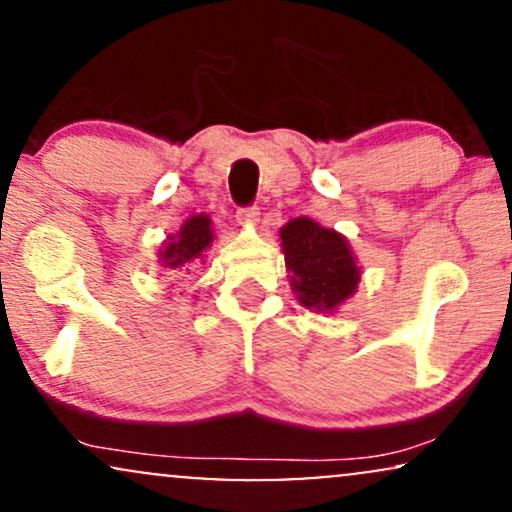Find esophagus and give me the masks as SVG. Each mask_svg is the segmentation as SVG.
Segmentation results:
<instances>
[{
    "label": "esophagus",
    "mask_w": 512,
    "mask_h": 512,
    "mask_svg": "<svg viewBox=\"0 0 512 512\" xmlns=\"http://www.w3.org/2000/svg\"><path fill=\"white\" fill-rule=\"evenodd\" d=\"M236 216L240 223H257L260 221V207H255V204H250V207H240L236 211Z\"/></svg>",
    "instance_id": "obj_1"
}]
</instances>
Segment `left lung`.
I'll return each mask as SVG.
<instances>
[{"instance_id": "obj_1", "label": "left lung", "mask_w": 512, "mask_h": 512, "mask_svg": "<svg viewBox=\"0 0 512 512\" xmlns=\"http://www.w3.org/2000/svg\"><path fill=\"white\" fill-rule=\"evenodd\" d=\"M279 236L293 291L305 308L330 313L356 291L361 272L344 236L305 216L286 223Z\"/></svg>"}]
</instances>
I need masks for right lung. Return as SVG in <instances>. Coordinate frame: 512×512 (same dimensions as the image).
Returning a JSON list of instances; mask_svg holds the SVG:
<instances>
[{
	"label": "right lung",
	"mask_w": 512,
	"mask_h": 512,
	"mask_svg": "<svg viewBox=\"0 0 512 512\" xmlns=\"http://www.w3.org/2000/svg\"><path fill=\"white\" fill-rule=\"evenodd\" d=\"M211 238L214 236H211L209 216H192V219L185 221V226L180 228L178 236L168 238L166 250L161 252V260L166 262V267L170 269L190 267V262L202 260V252L211 245Z\"/></svg>",
	"instance_id": "right-lung-1"
}]
</instances>
